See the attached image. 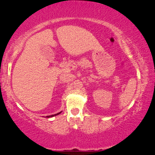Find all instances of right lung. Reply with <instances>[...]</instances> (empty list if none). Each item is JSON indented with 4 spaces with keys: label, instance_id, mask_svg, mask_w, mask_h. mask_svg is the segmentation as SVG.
<instances>
[{
    "label": "right lung",
    "instance_id": "right-lung-1",
    "mask_svg": "<svg viewBox=\"0 0 155 155\" xmlns=\"http://www.w3.org/2000/svg\"><path fill=\"white\" fill-rule=\"evenodd\" d=\"M61 113V112H59V113H58V114H54V115H51V116H46V118H51V117H53V116H57V115H58V114H60Z\"/></svg>",
    "mask_w": 155,
    "mask_h": 155
}]
</instances>
